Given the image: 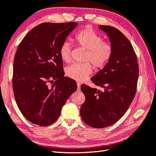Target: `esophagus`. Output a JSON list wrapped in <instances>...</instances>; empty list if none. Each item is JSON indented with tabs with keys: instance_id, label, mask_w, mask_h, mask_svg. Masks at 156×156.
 Returning <instances> with one entry per match:
<instances>
[{
	"instance_id": "1",
	"label": "esophagus",
	"mask_w": 156,
	"mask_h": 156,
	"mask_svg": "<svg viewBox=\"0 0 156 156\" xmlns=\"http://www.w3.org/2000/svg\"><path fill=\"white\" fill-rule=\"evenodd\" d=\"M80 85H81V84L80 83V82H77V87H78V90H80Z\"/></svg>"
}]
</instances>
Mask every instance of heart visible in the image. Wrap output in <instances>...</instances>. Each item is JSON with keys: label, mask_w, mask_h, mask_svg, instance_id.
Wrapping results in <instances>:
<instances>
[{"label": "heart", "mask_w": 156, "mask_h": 156, "mask_svg": "<svg viewBox=\"0 0 156 156\" xmlns=\"http://www.w3.org/2000/svg\"><path fill=\"white\" fill-rule=\"evenodd\" d=\"M74 41L79 47L87 50L84 60L89 61L95 68H103L110 59L112 54V45L108 42H102L101 36L90 27H87L78 32L75 36ZM71 51V44L68 41L63 42L59 48V55L63 62H70ZM92 71V66L89 62L75 63L67 67L66 73L70 78L81 82L86 80Z\"/></svg>", "instance_id": "1"}]
</instances>
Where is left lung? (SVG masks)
I'll list each match as a JSON object with an SVG mask.
<instances>
[{
	"label": "left lung",
	"mask_w": 156,
	"mask_h": 156,
	"mask_svg": "<svg viewBox=\"0 0 156 156\" xmlns=\"http://www.w3.org/2000/svg\"><path fill=\"white\" fill-rule=\"evenodd\" d=\"M99 28L108 35L112 54L91 80L104 90L81 85L86 99L80 112L88 126L101 129L115 124L129 108L136 93L139 66L132 44L120 30L110 26Z\"/></svg>",
	"instance_id": "obj_1"
}]
</instances>
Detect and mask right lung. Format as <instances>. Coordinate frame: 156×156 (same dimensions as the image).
Instances as JSON below:
<instances>
[{
  "label": "right lung",
  "mask_w": 156,
  "mask_h": 156,
  "mask_svg": "<svg viewBox=\"0 0 156 156\" xmlns=\"http://www.w3.org/2000/svg\"><path fill=\"white\" fill-rule=\"evenodd\" d=\"M77 25L41 23L27 34L17 48L13 89L18 108L30 122L42 126L53 124L77 90L76 81L64 76L59 55L60 47ZM53 80L55 83L50 85Z\"/></svg>",
  "instance_id": "1"
}]
</instances>
